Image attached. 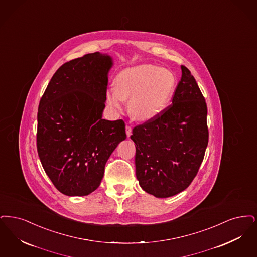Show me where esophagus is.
<instances>
[{"label": "esophagus", "instance_id": "esophagus-1", "mask_svg": "<svg viewBox=\"0 0 257 257\" xmlns=\"http://www.w3.org/2000/svg\"><path fill=\"white\" fill-rule=\"evenodd\" d=\"M132 132H133L132 127L126 124V125H125V133H126V136H127V137H130V136L132 135Z\"/></svg>", "mask_w": 257, "mask_h": 257}]
</instances>
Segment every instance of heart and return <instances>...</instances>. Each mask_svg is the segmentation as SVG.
Returning a JSON list of instances; mask_svg holds the SVG:
<instances>
[{"label":"heart","mask_w":257,"mask_h":257,"mask_svg":"<svg viewBox=\"0 0 257 257\" xmlns=\"http://www.w3.org/2000/svg\"><path fill=\"white\" fill-rule=\"evenodd\" d=\"M116 87L106 92L108 104L121 111L130 98V111L140 121L161 115L169 105L176 87V77L168 69L143 64L122 70L115 79Z\"/></svg>","instance_id":"1"}]
</instances>
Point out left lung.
Listing matches in <instances>:
<instances>
[{"mask_svg": "<svg viewBox=\"0 0 257 257\" xmlns=\"http://www.w3.org/2000/svg\"><path fill=\"white\" fill-rule=\"evenodd\" d=\"M172 104L135 126V169L139 185L157 198L173 197L196 177L208 144L207 106L195 78L181 66Z\"/></svg>", "mask_w": 257, "mask_h": 257, "instance_id": "obj_1", "label": "left lung"}]
</instances>
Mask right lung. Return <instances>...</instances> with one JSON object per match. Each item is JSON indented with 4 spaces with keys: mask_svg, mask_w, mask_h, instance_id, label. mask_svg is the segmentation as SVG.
I'll use <instances>...</instances> for the list:
<instances>
[{
    "mask_svg": "<svg viewBox=\"0 0 257 257\" xmlns=\"http://www.w3.org/2000/svg\"><path fill=\"white\" fill-rule=\"evenodd\" d=\"M113 59L99 52L64 63L37 113V152L60 193L87 196L100 186L113 151L126 138L123 120L102 119Z\"/></svg>",
    "mask_w": 257,
    "mask_h": 257,
    "instance_id": "obj_1",
    "label": "right lung"
}]
</instances>
